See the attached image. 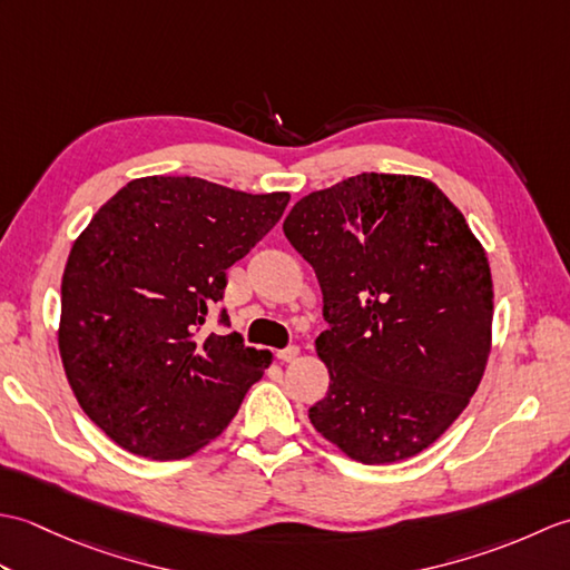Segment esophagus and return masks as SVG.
<instances>
[{
    "instance_id": "1",
    "label": "esophagus",
    "mask_w": 570,
    "mask_h": 570,
    "mask_svg": "<svg viewBox=\"0 0 570 570\" xmlns=\"http://www.w3.org/2000/svg\"><path fill=\"white\" fill-rule=\"evenodd\" d=\"M298 353H301V350H298L296 345H288V347H284V350H278L276 357L282 360V362H294V360L298 357Z\"/></svg>"
}]
</instances>
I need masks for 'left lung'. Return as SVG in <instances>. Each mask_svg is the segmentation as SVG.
<instances>
[{
	"label": "left lung",
	"instance_id": "8db88e82",
	"mask_svg": "<svg viewBox=\"0 0 570 570\" xmlns=\"http://www.w3.org/2000/svg\"><path fill=\"white\" fill-rule=\"evenodd\" d=\"M284 235L323 292L331 384L311 423L367 465L421 453L490 355V264L463 213L426 178L360 174L301 198Z\"/></svg>",
	"mask_w": 570,
	"mask_h": 570
}]
</instances>
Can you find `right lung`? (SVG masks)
Here are the masks:
<instances>
[{"label":"right lung","instance_id":"add662e5","mask_svg":"<svg viewBox=\"0 0 570 570\" xmlns=\"http://www.w3.org/2000/svg\"><path fill=\"white\" fill-rule=\"evenodd\" d=\"M286 203L288 193L147 176L119 188L76 239L60 282V360L85 414L125 451L193 455L262 380L269 350L203 325L223 301L225 272ZM217 323L227 325L225 308Z\"/></svg>","mask_w":570,"mask_h":570}]
</instances>
